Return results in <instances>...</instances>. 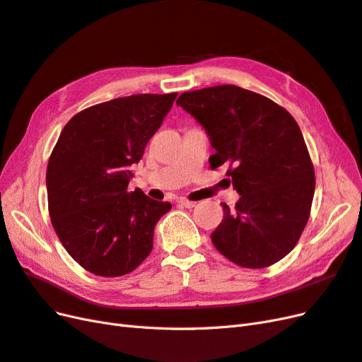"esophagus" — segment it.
Listing matches in <instances>:
<instances>
[{"mask_svg":"<svg viewBox=\"0 0 362 362\" xmlns=\"http://www.w3.org/2000/svg\"><path fill=\"white\" fill-rule=\"evenodd\" d=\"M178 204L181 205V206H185V208H193L194 205H196V202H192V201H187V199H178Z\"/></svg>","mask_w":362,"mask_h":362,"instance_id":"esophagus-1","label":"esophagus"}]
</instances>
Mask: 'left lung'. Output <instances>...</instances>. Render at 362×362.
<instances>
[{
  "label": "left lung",
  "mask_w": 362,
  "mask_h": 362,
  "mask_svg": "<svg viewBox=\"0 0 362 362\" xmlns=\"http://www.w3.org/2000/svg\"><path fill=\"white\" fill-rule=\"evenodd\" d=\"M177 104L206 131L240 194L211 242L240 267L262 269L293 250L310 218L314 166L294 117L269 98L234 84L184 92Z\"/></svg>",
  "instance_id": "1"
}]
</instances>
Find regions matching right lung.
Instances as JSON below:
<instances>
[{"mask_svg": "<svg viewBox=\"0 0 362 362\" xmlns=\"http://www.w3.org/2000/svg\"><path fill=\"white\" fill-rule=\"evenodd\" d=\"M177 95H131L86 108L51 152V223L68 254L93 275H127L151 254L154 228L172 205L140 189L128 192V184Z\"/></svg>", "mask_w": 362, "mask_h": 362, "instance_id": "1", "label": "right lung"}]
</instances>
